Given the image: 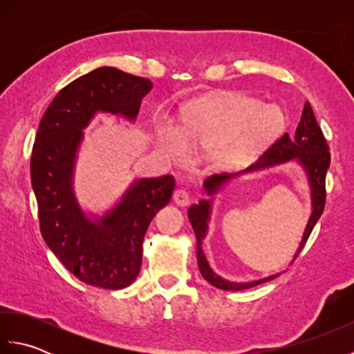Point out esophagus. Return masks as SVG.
Here are the masks:
<instances>
[{
  "mask_svg": "<svg viewBox=\"0 0 354 354\" xmlns=\"http://www.w3.org/2000/svg\"><path fill=\"white\" fill-rule=\"evenodd\" d=\"M173 201H175L176 205L185 207V205L190 204L192 196H190V193L187 192L185 189H178V190H175V193H173Z\"/></svg>",
  "mask_w": 354,
  "mask_h": 354,
  "instance_id": "34e87169",
  "label": "esophagus"
}]
</instances>
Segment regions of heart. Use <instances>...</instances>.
<instances>
[{"mask_svg": "<svg viewBox=\"0 0 354 354\" xmlns=\"http://www.w3.org/2000/svg\"><path fill=\"white\" fill-rule=\"evenodd\" d=\"M283 123L275 104L231 93L194 104L184 115V129L169 120L160 123L158 145L179 162L193 155V146L209 152L225 147L230 158H237L272 138Z\"/></svg>", "mask_w": 354, "mask_h": 354, "instance_id": "1", "label": "heart"}]
</instances>
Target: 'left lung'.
Listing matches in <instances>:
<instances>
[{"instance_id":"1","label":"left lung","mask_w":354,"mask_h":354,"mask_svg":"<svg viewBox=\"0 0 354 354\" xmlns=\"http://www.w3.org/2000/svg\"><path fill=\"white\" fill-rule=\"evenodd\" d=\"M292 158H297V160L301 162L306 170L307 175H309V181L312 187V201H313V212L309 219V223L306 227V232L303 236L301 243H299V250L297 251L295 259L299 255V252L303 251V248L309 239L310 232L315 227V223L318 222L321 217L322 212H324L326 207V175H327V169L330 165V150L328 145L324 138V133H322L321 127L315 118V114L312 111V106L309 102H306L301 120H299L298 127L295 131V137H289L288 132H284L281 137H278L272 145H270L265 152H263L260 161L252 165L248 170H257L268 167V165H274L277 162H283L292 160ZM230 175H213L209 176L204 187L205 192L208 194H213L219 185H222ZM208 213H209V204L208 201H201L199 204H194L189 208V219L193 227L194 234H196L198 240V266L202 277L205 280L213 284L214 288L222 289V290H243L248 288H252V286H257L260 283H265L272 280L275 277H269L266 280H260V281H254V283H231V281H225L223 278L219 275H216L212 268L208 266V261L205 259L204 252L201 250L202 240H204L207 234V221H208Z\"/></svg>"}]
</instances>
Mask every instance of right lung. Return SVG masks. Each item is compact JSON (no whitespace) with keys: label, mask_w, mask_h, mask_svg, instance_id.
I'll use <instances>...</instances> for the list:
<instances>
[{"label":"right lung","mask_w":354,"mask_h":354,"mask_svg":"<svg viewBox=\"0 0 354 354\" xmlns=\"http://www.w3.org/2000/svg\"><path fill=\"white\" fill-rule=\"evenodd\" d=\"M152 82L102 66L73 80L50 103L39 123L30 161L45 243L70 272L86 284L123 289L137 278L150 221L170 202L175 178L141 179L100 223L89 222L71 189L82 129L97 111L135 118Z\"/></svg>","instance_id":"obj_1"}]
</instances>
